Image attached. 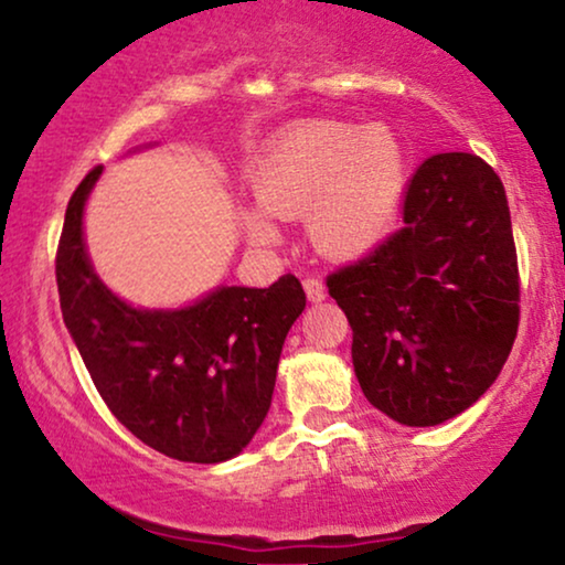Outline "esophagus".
I'll return each instance as SVG.
<instances>
[{
    "label": "esophagus",
    "mask_w": 565,
    "mask_h": 565,
    "mask_svg": "<svg viewBox=\"0 0 565 565\" xmlns=\"http://www.w3.org/2000/svg\"><path fill=\"white\" fill-rule=\"evenodd\" d=\"M303 288H306V296L311 303H319V300L327 298V288H323V282L319 280V277H306Z\"/></svg>",
    "instance_id": "esophagus-1"
}]
</instances>
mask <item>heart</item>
I'll list each match as a JSON object with an SVG mask.
<instances>
[{"mask_svg": "<svg viewBox=\"0 0 565 565\" xmlns=\"http://www.w3.org/2000/svg\"><path fill=\"white\" fill-rule=\"evenodd\" d=\"M406 159L388 128L306 122L262 157L254 192L262 207L244 211L252 242L280 238L273 215H308V234L331 257H358L383 242L404 195Z\"/></svg>", "mask_w": 565, "mask_h": 565, "instance_id": "1", "label": "heart"}]
</instances>
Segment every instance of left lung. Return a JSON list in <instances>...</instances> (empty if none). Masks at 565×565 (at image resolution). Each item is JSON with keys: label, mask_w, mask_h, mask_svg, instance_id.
I'll use <instances>...</instances> for the list:
<instances>
[{"label": "left lung", "mask_w": 565, "mask_h": 565, "mask_svg": "<svg viewBox=\"0 0 565 565\" xmlns=\"http://www.w3.org/2000/svg\"><path fill=\"white\" fill-rule=\"evenodd\" d=\"M352 327V362L375 408L435 427L473 406L512 352L520 269L499 174L450 151L416 169L404 228L327 277Z\"/></svg>", "instance_id": "obj_1"}]
</instances>
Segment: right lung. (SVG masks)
Instances as JSON below:
<instances>
[{"label": "right lung", "instance_id": "obj_1", "mask_svg": "<svg viewBox=\"0 0 565 565\" xmlns=\"http://www.w3.org/2000/svg\"><path fill=\"white\" fill-rule=\"evenodd\" d=\"M103 167L68 200L56 252L61 313L99 396L130 435L184 462H223L252 443L273 404L277 362L306 292L296 275L269 288H215L198 303L149 311L95 275L84 205Z\"/></svg>", "mask_w": 565, "mask_h": 565}]
</instances>
